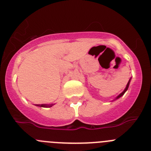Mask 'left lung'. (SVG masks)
<instances>
[{
	"label": "left lung",
	"instance_id": "8db88e82",
	"mask_svg": "<svg viewBox=\"0 0 151 151\" xmlns=\"http://www.w3.org/2000/svg\"><path fill=\"white\" fill-rule=\"evenodd\" d=\"M129 82H130V80H129V82H128L127 85H126V88H125V90H124V91H122V93H121V94H119V96H118V97H116V99H117V98H119V97H121V96H122V95H123V94H125V91H127L128 88H129Z\"/></svg>",
	"mask_w": 151,
	"mask_h": 151
}]
</instances>
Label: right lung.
I'll list each match as a JSON object with an SVG mask.
<instances>
[{"label":"right lung","instance_id":"add662e5","mask_svg":"<svg viewBox=\"0 0 151 151\" xmlns=\"http://www.w3.org/2000/svg\"><path fill=\"white\" fill-rule=\"evenodd\" d=\"M37 106H41V107H47V106H51L52 105H46V104H37Z\"/></svg>","mask_w":151,"mask_h":151}]
</instances>
